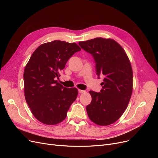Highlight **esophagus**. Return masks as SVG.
<instances>
[{"mask_svg":"<svg viewBox=\"0 0 158 158\" xmlns=\"http://www.w3.org/2000/svg\"><path fill=\"white\" fill-rule=\"evenodd\" d=\"M78 92L80 94H83L85 93V91L84 90H82V89H78Z\"/></svg>","mask_w":158,"mask_h":158,"instance_id":"34e87169","label":"esophagus"}]
</instances>
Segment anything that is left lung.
<instances>
[{"label":"left lung","mask_w":158,"mask_h":158,"mask_svg":"<svg viewBox=\"0 0 158 158\" xmlns=\"http://www.w3.org/2000/svg\"><path fill=\"white\" fill-rule=\"evenodd\" d=\"M79 45L94 56L98 76H105L100 93L89 91V119L100 126L116 122L126 110L132 92V70L126 52L112 39L96 37Z\"/></svg>","instance_id":"left-lung-1"}]
</instances>
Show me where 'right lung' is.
Returning <instances> with one entry per match:
<instances>
[{"instance_id": "right-lung-1", "label": "right lung", "mask_w": 158, "mask_h": 158, "mask_svg": "<svg viewBox=\"0 0 158 158\" xmlns=\"http://www.w3.org/2000/svg\"><path fill=\"white\" fill-rule=\"evenodd\" d=\"M80 50L75 43L55 40L41 45L31 55L23 72L24 95L33 116L41 123L53 125L64 120L77 98V89L65 88L56 78Z\"/></svg>"}]
</instances>
